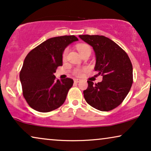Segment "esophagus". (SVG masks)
<instances>
[{
    "instance_id": "esophagus-1",
    "label": "esophagus",
    "mask_w": 151,
    "mask_h": 151,
    "mask_svg": "<svg viewBox=\"0 0 151 151\" xmlns=\"http://www.w3.org/2000/svg\"><path fill=\"white\" fill-rule=\"evenodd\" d=\"M80 81H81V80H80V79H75V80H74V82H76V83L80 82Z\"/></svg>"
}]
</instances>
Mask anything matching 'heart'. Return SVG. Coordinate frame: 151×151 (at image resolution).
Returning <instances> with one entry per match:
<instances>
[{"label":"heart","mask_w":151,"mask_h":151,"mask_svg":"<svg viewBox=\"0 0 151 151\" xmlns=\"http://www.w3.org/2000/svg\"><path fill=\"white\" fill-rule=\"evenodd\" d=\"M76 48H77V50L78 52L80 53V55L84 54V53L86 52L87 51H91V47L88 46V45L86 44H83V43H81V44H78L76 45ZM68 53V49H65V51H63V58L65 59L66 57H67ZM81 70L80 69H76L74 71V74L76 76H80L81 74Z\"/></svg>","instance_id":"obj_1"}]
</instances>
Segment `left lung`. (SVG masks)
<instances>
[{"label": "left lung", "mask_w": 151, "mask_h": 151, "mask_svg": "<svg viewBox=\"0 0 151 151\" xmlns=\"http://www.w3.org/2000/svg\"><path fill=\"white\" fill-rule=\"evenodd\" d=\"M96 54L94 70L102 81L94 84L88 80L83 91L88 104L101 111H109L122 102L133 84V66L127 53L114 41L104 36L80 35Z\"/></svg>", "instance_id": "obj_1"}]
</instances>
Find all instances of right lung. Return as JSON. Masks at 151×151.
Returning a JSON list of instances; mask_svg holds the SVG:
<instances>
[{"label":"right lung","instance_id":"right-lung-1","mask_svg":"<svg viewBox=\"0 0 151 151\" xmlns=\"http://www.w3.org/2000/svg\"><path fill=\"white\" fill-rule=\"evenodd\" d=\"M75 36L51 38L30 51L24 59L20 73L23 96L28 104L39 112L53 111L65 102L71 78L55 80L57 67L63 65L66 47L78 41Z\"/></svg>","mask_w":151,"mask_h":151}]
</instances>
